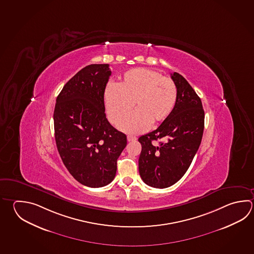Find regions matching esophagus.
Returning <instances> with one entry per match:
<instances>
[{
    "mask_svg": "<svg viewBox=\"0 0 254 254\" xmlns=\"http://www.w3.org/2000/svg\"><path fill=\"white\" fill-rule=\"evenodd\" d=\"M135 140H136V137L132 136V135H127V141L128 142H133V141H135Z\"/></svg>",
    "mask_w": 254,
    "mask_h": 254,
    "instance_id": "1",
    "label": "esophagus"
}]
</instances>
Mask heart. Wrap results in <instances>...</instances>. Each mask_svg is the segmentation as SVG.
<instances>
[{
  "instance_id": "heart-1",
  "label": "heart",
  "mask_w": 254,
  "mask_h": 254,
  "mask_svg": "<svg viewBox=\"0 0 254 254\" xmlns=\"http://www.w3.org/2000/svg\"><path fill=\"white\" fill-rule=\"evenodd\" d=\"M175 82L161 72L148 68H135L124 73L120 82L106 87L104 101L110 121L119 123L133 109V114L119 127L129 134H138L150 125L157 126L172 114L177 101Z\"/></svg>"
}]
</instances>
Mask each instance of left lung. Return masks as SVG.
<instances>
[{
    "instance_id": "8db88e82",
    "label": "left lung",
    "mask_w": 254,
    "mask_h": 254,
    "mask_svg": "<svg viewBox=\"0 0 254 254\" xmlns=\"http://www.w3.org/2000/svg\"><path fill=\"white\" fill-rule=\"evenodd\" d=\"M177 87V101L172 114L157 129L140 136L142 151L139 173L148 186L171 187L187 172L199 147L205 112L200 98L184 77L171 73ZM163 139L158 145L153 140Z\"/></svg>"
}]
</instances>
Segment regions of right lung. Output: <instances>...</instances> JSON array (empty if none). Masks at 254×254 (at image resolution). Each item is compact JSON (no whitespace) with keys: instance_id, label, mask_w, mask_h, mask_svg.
I'll use <instances>...</instances> for the list:
<instances>
[{"instance_id":"add662e5","label":"right lung","mask_w":254,"mask_h":254,"mask_svg":"<svg viewBox=\"0 0 254 254\" xmlns=\"http://www.w3.org/2000/svg\"><path fill=\"white\" fill-rule=\"evenodd\" d=\"M109 66L82 68L65 83L54 111L58 153L72 177L87 187H104L114 180L117 161L127 145V135L106 118Z\"/></svg>"}]
</instances>
